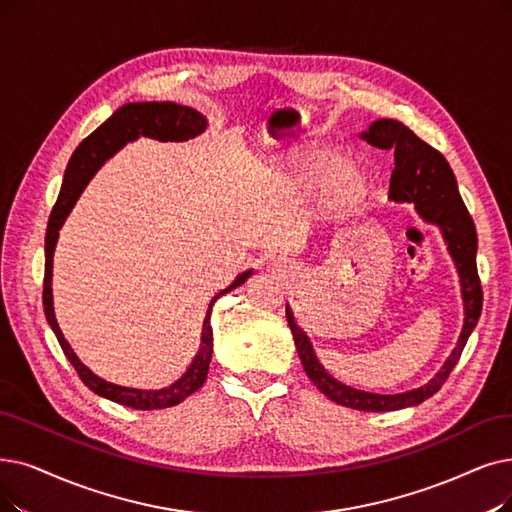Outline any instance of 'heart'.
Here are the masks:
<instances>
[{
  "instance_id": "obj_1",
  "label": "heart",
  "mask_w": 512,
  "mask_h": 512,
  "mask_svg": "<svg viewBox=\"0 0 512 512\" xmlns=\"http://www.w3.org/2000/svg\"><path fill=\"white\" fill-rule=\"evenodd\" d=\"M285 189L306 197L319 191L327 210L344 212L355 208L370 189V176L355 161H346L338 149L319 147L302 153L285 174Z\"/></svg>"
}]
</instances>
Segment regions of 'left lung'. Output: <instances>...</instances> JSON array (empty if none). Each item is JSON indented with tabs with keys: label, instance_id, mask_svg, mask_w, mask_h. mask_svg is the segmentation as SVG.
Wrapping results in <instances>:
<instances>
[{
	"label": "left lung",
	"instance_id": "1",
	"mask_svg": "<svg viewBox=\"0 0 512 512\" xmlns=\"http://www.w3.org/2000/svg\"><path fill=\"white\" fill-rule=\"evenodd\" d=\"M359 136L365 142H370L372 147L391 149L395 153V170L391 174V185H388V199L397 203H414L418 216L426 224L439 227L443 235L447 252L452 256L460 277V294L464 304V321L458 342L452 355L445 359L439 372L426 384L405 393L380 395L342 384L332 374H327L315 355L309 336L296 323L290 304H285V317H288V325L306 376L313 380V384L327 399L359 412H395L403 410V407L418 405L439 391L449 372L458 363L468 336L475 330L483 306L481 281L477 275V231L460 197L456 176L452 168H449L447 159L437 149L426 145L422 138H418L397 119H376Z\"/></svg>",
	"mask_w": 512,
	"mask_h": 512
}]
</instances>
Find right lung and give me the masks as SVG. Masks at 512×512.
<instances>
[{
	"label": "right lung",
	"mask_w": 512,
	"mask_h": 512,
	"mask_svg": "<svg viewBox=\"0 0 512 512\" xmlns=\"http://www.w3.org/2000/svg\"><path fill=\"white\" fill-rule=\"evenodd\" d=\"M208 119L203 113L178 105V102H128V105L119 107L105 124L96 128L81 145L75 149V153L69 159V166L63 178V187H60L58 199L52 208L48 231H46V275H44V313L52 327V332L58 338L60 349L67 355L75 372L79 374L81 382H84L90 391H94L98 397H105L109 401H115L119 405L132 407V410H163V407H172L185 401L189 395H193L199 386H203L208 378L212 351H214V334H212V306L214 302L241 283L248 281V277L254 273V269L243 271L235 277V281L227 288L220 290L206 311V319H203L201 327V342L197 355L193 357L187 372L178 380L163 388H130L119 386L113 382L102 380L96 376L88 365L81 363V359L71 349V344L65 340L63 332H60L56 315H54V300H52V262H54V250L58 241V231L63 229L67 216L71 214L73 206L77 203L79 195L84 193L92 176L105 166V161L111 159L121 147H126L128 142L138 140L140 136L157 138V140H189L206 132Z\"/></svg>",
	"instance_id": "right-lung-1"
}]
</instances>
